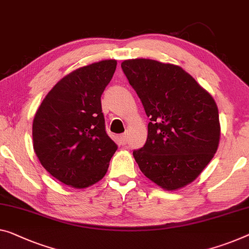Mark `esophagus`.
<instances>
[{
  "label": "esophagus",
  "mask_w": 249,
  "mask_h": 249,
  "mask_svg": "<svg viewBox=\"0 0 249 249\" xmlns=\"http://www.w3.org/2000/svg\"><path fill=\"white\" fill-rule=\"evenodd\" d=\"M120 143L121 145H126L127 144V135L126 134H123L120 136Z\"/></svg>",
  "instance_id": "esophagus-1"
}]
</instances>
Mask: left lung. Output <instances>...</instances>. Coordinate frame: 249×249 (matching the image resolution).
I'll use <instances>...</instances> for the list:
<instances>
[{
    "mask_svg": "<svg viewBox=\"0 0 249 249\" xmlns=\"http://www.w3.org/2000/svg\"><path fill=\"white\" fill-rule=\"evenodd\" d=\"M122 69L150 118L145 144L133 151L141 171L165 190L192 182L219 144L213 98L179 66L132 59Z\"/></svg>",
    "mask_w": 249,
    "mask_h": 249,
    "instance_id": "8db88e82",
    "label": "left lung"
}]
</instances>
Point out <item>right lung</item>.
<instances>
[{
    "mask_svg": "<svg viewBox=\"0 0 249 249\" xmlns=\"http://www.w3.org/2000/svg\"><path fill=\"white\" fill-rule=\"evenodd\" d=\"M116 60L81 67L48 92L33 120V147L55 179L83 189L105 176L117 145L107 135L102 94Z\"/></svg>",
    "mask_w": 249,
    "mask_h": 249,
    "instance_id": "1",
    "label": "right lung"
}]
</instances>
